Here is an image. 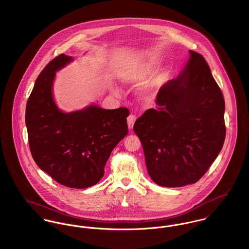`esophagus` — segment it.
<instances>
[{
    "label": "esophagus",
    "mask_w": 249,
    "mask_h": 249,
    "mask_svg": "<svg viewBox=\"0 0 249 249\" xmlns=\"http://www.w3.org/2000/svg\"><path fill=\"white\" fill-rule=\"evenodd\" d=\"M135 119H136V117H135V115H130L128 116V118H127V121H128V126H129V129H133V127H134V122H135Z\"/></svg>",
    "instance_id": "obj_1"
}]
</instances>
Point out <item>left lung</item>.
Returning <instances> with one entry per match:
<instances>
[{
    "instance_id": "left-lung-1",
    "label": "left lung",
    "mask_w": 249,
    "mask_h": 249,
    "mask_svg": "<svg viewBox=\"0 0 249 249\" xmlns=\"http://www.w3.org/2000/svg\"><path fill=\"white\" fill-rule=\"evenodd\" d=\"M183 72L159 90L156 109L134 123L148 173L162 187L200 180L221 152L225 138V99L210 66L190 50Z\"/></svg>"
}]
</instances>
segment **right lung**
I'll return each instance as SVG.
<instances>
[{
	"mask_svg": "<svg viewBox=\"0 0 249 249\" xmlns=\"http://www.w3.org/2000/svg\"><path fill=\"white\" fill-rule=\"evenodd\" d=\"M73 60L60 54L40 72L26 103L25 123L32 157L56 182L72 189L96 185L110 154L128 134L127 108L96 105L73 113L58 110L52 96L56 71Z\"/></svg>",
	"mask_w": 249,
	"mask_h": 249,
	"instance_id": "obj_1",
	"label": "right lung"
}]
</instances>
